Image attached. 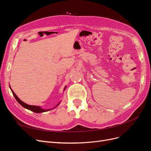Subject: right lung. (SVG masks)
<instances>
[{
  "label": "right lung",
  "instance_id": "obj_1",
  "mask_svg": "<svg viewBox=\"0 0 151 151\" xmlns=\"http://www.w3.org/2000/svg\"><path fill=\"white\" fill-rule=\"evenodd\" d=\"M9 87H10V86H9ZM10 88H11V87H10ZM65 88H66V86L65 87L64 90L65 89ZM11 90L12 93V94H13V95H14V98H15L17 100V101L18 103H19L22 107H24V108L29 109V110H31V111H33V112H35V113H43V112H45V111H48L51 110V109H42L40 106H34V105H29V104H26V103H24L23 101H22L21 100H20V99L17 96L16 94L14 93V91H12V89L11 88ZM58 104H59V103L56 106H55V107L53 108V109H54L55 108L57 107V106H58Z\"/></svg>",
  "mask_w": 151,
  "mask_h": 151
}]
</instances>
